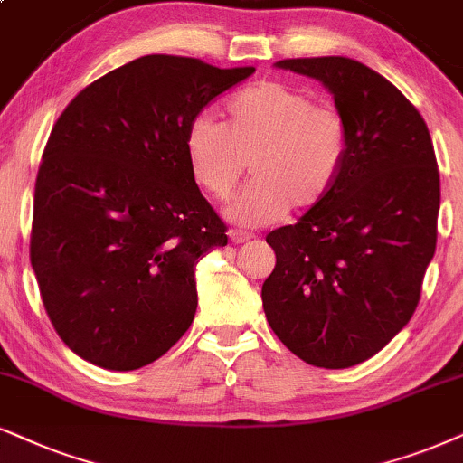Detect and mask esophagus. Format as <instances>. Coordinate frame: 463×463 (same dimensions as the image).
<instances>
[{"label": "esophagus", "instance_id": "esophagus-1", "mask_svg": "<svg viewBox=\"0 0 463 463\" xmlns=\"http://www.w3.org/2000/svg\"><path fill=\"white\" fill-rule=\"evenodd\" d=\"M228 235H231V241L232 243H248L250 239H251L250 232H241V231H231V232H228Z\"/></svg>", "mask_w": 463, "mask_h": 463}]
</instances>
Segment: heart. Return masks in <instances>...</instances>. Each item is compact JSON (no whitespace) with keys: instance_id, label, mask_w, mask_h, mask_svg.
<instances>
[{"instance_id":"b5f03b06","label":"heart","mask_w":463,"mask_h":463,"mask_svg":"<svg viewBox=\"0 0 463 463\" xmlns=\"http://www.w3.org/2000/svg\"><path fill=\"white\" fill-rule=\"evenodd\" d=\"M226 115V124L212 113L192 117L184 147L192 177L213 198L231 194L251 162L254 179L228 203V220L259 228L282 220L290 207L325 201L348 156V128L337 109L265 80L231 98Z\"/></svg>"}]
</instances>
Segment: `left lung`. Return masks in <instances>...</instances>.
<instances>
[{"instance_id": "left-lung-1", "label": "left lung", "mask_w": 463, "mask_h": 463, "mask_svg": "<svg viewBox=\"0 0 463 463\" xmlns=\"http://www.w3.org/2000/svg\"><path fill=\"white\" fill-rule=\"evenodd\" d=\"M275 68L323 83L346 121L348 156L323 203L267 235L275 269L262 307L292 354L344 370L380 353L417 309L440 212L434 145L408 98L359 61Z\"/></svg>"}]
</instances>
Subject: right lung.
Instances as JSON below:
<instances>
[{"mask_svg":"<svg viewBox=\"0 0 463 463\" xmlns=\"http://www.w3.org/2000/svg\"><path fill=\"white\" fill-rule=\"evenodd\" d=\"M254 74L145 55L68 104L36 179L32 267L63 344L113 372L149 365L190 329L196 265L226 226L185 160V130Z\"/></svg>","mask_w":463,"mask_h":463,"instance_id":"right-lung-1","label":"right lung"}]
</instances>
